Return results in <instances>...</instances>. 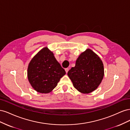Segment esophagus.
I'll return each mask as SVG.
<instances>
[{
    "instance_id": "obj_1",
    "label": "esophagus",
    "mask_w": 130,
    "mask_h": 130,
    "mask_svg": "<svg viewBox=\"0 0 130 130\" xmlns=\"http://www.w3.org/2000/svg\"><path fill=\"white\" fill-rule=\"evenodd\" d=\"M69 69L68 68H66V69H65V70H66V73H68V71H69Z\"/></svg>"
}]
</instances>
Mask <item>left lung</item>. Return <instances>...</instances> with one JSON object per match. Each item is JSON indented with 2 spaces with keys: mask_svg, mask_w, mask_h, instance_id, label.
I'll use <instances>...</instances> for the list:
<instances>
[{
  "mask_svg": "<svg viewBox=\"0 0 130 130\" xmlns=\"http://www.w3.org/2000/svg\"><path fill=\"white\" fill-rule=\"evenodd\" d=\"M68 75L78 91L89 93L98 88L103 80V62L95 53L88 49L80 54L75 66L69 70Z\"/></svg>",
  "mask_w": 130,
  "mask_h": 130,
  "instance_id": "obj_1",
  "label": "left lung"
}]
</instances>
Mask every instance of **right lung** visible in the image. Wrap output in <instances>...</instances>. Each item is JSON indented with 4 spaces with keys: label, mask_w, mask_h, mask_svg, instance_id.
Returning a JSON list of instances; mask_svg holds the SVG:
<instances>
[{
    "label": "right lung",
    "mask_w": 130,
    "mask_h": 130,
    "mask_svg": "<svg viewBox=\"0 0 130 130\" xmlns=\"http://www.w3.org/2000/svg\"><path fill=\"white\" fill-rule=\"evenodd\" d=\"M65 74L64 69L46 47L34 57L27 69L30 84L35 90L41 93H48L52 91Z\"/></svg>",
    "instance_id": "add662e5"
}]
</instances>
